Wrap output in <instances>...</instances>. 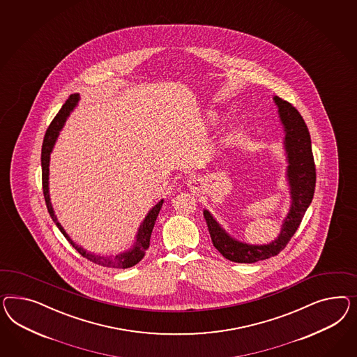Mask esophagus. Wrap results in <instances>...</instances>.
Listing matches in <instances>:
<instances>
[{"label": "esophagus", "instance_id": "esophagus-1", "mask_svg": "<svg viewBox=\"0 0 357 357\" xmlns=\"http://www.w3.org/2000/svg\"><path fill=\"white\" fill-rule=\"evenodd\" d=\"M188 186H189V189H190L193 193L194 192H197V190H198V186H199V180L195 178V177L190 178V180L188 181Z\"/></svg>", "mask_w": 357, "mask_h": 357}]
</instances>
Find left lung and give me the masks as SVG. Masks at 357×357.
I'll return each mask as SVG.
<instances>
[{"mask_svg":"<svg viewBox=\"0 0 357 357\" xmlns=\"http://www.w3.org/2000/svg\"><path fill=\"white\" fill-rule=\"evenodd\" d=\"M279 108L280 120L284 125L285 150L288 155V180L291 185L292 206L285 218L279 237L271 244H243L225 234V229L215 222L214 218L204 210V215L211 241L220 255L237 264H255L279 255L289 243L301 223L306 208L313 199L316 189V164L312 153V141L303 116L295 107L282 98H274Z\"/></svg>","mask_w":357,"mask_h":357,"instance_id":"1","label":"left lung"}]
</instances>
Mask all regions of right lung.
<instances>
[{"mask_svg": "<svg viewBox=\"0 0 357 357\" xmlns=\"http://www.w3.org/2000/svg\"><path fill=\"white\" fill-rule=\"evenodd\" d=\"M79 96L77 93L70 95L68 98V100L62 105L61 109L56 114V117L52 120L51 125L48 126L44 139H43V146H41V183H43V194H44V199H45V204L48 208V213L51 215L53 222L59 227V229L61 231V234L66 237V240L70 243L73 248L79 253V255L91 261L96 265L104 266V267H113V268H128L132 266L137 265L143 258L144 253L147 252L149 246H150V238H151V232H153V225L156 222V218L159 215V211L162 208L163 201H160L159 204L153 207V210L149 213V215L144 218L142 225L138 231V236H137V243L134 245L130 252H126L123 255H116L114 258H109V257H100V255H92L86 252L83 248L78 246V245L73 243L72 238L68 236V234L63 231L61 225L57 222V218L54 215V211L52 208L51 199H50V192H48V174H50V155L52 153V149L54 146V142L57 139V135L62 129L63 123L66 121L68 116L70 114L73 108L77 105Z\"/></svg>", "mask_w": 357, "mask_h": 357, "instance_id": "obj_1", "label": "right lung"}]
</instances>
